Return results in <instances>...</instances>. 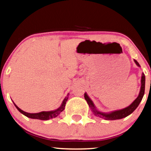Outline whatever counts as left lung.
Returning a JSON list of instances; mask_svg holds the SVG:
<instances>
[{"mask_svg": "<svg viewBox=\"0 0 151 151\" xmlns=\"http://www.w3.org/2000/svg\"><path fill=\"white\" fill-rule=\"evenodd\" d=\"M134 62H135L137 66L141 67L139 65V63L137 60H134ZM141 82V89H140L139 96L137 97V99L134 100V101L129 106L124 108V109H122L113 111H111L110 113H103L97 110L96 109V106H95L93 102L91 101V99L90 98H89L87 93H84V97H85V99L86 100L87 102H88V104L89 105V107H90L92 112L93 113V114L95 115L98 116V117L104 119L105 120L121 119L127 117L128 115L131 114V113L137 109V107L139 106V105L140 103H141L142 97H143V96L145 94V76L143 73H142Z\"/></svg>", "mask_w": 151, "mask_h": 151, "instance_id": "obj_1", "label": "left lung"}]
</instances>
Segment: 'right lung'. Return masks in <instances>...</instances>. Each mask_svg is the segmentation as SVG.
<instances>
[{"label":"right lung","mask_w":151,"mask_h":151,"mask_svg":"<svg viewBox=\"0 0 151 151\" xmlns=\"http://www.w3.org/2000/svg\"><path fill=\"white\" fill-rule=\"evenodd\" d=\"M68 96H69V93L68 94L67 97H65V99H63L62 105H61V106L59 108H58L57 109H55L54 111H42V112L36 113H30L24 111H22V109H20V108L14 104H14L15 105V107H17V109L21 113H22L24 115L26 116L27 117L31 118V119H40V120H48L50 119H52V118H55L58 117V116L60 115V113L64 110L66 101H67L68 99Z\"/></svg>","instance_id":"obj_1"}]
</instances>
